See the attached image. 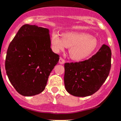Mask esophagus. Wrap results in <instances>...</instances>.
I'll return each mask as SVG.
<instances>
[{
	"label": "esophagus",
	"mask_w": 121,
	"mask_h": 121,
	"mask_svg": "<svg viewBox=\"0 0 121 121\" xmlns=\"http://www.w3.org/2000/svg\"><path fill=\"white\" fill-rule=\"evenodd\" d=\"M64 63H65V60H64L63 59L62 57H60V60H59V63H60V64H63Z\"/></svg>",
	"instance_id": "1"
}]
</instances>
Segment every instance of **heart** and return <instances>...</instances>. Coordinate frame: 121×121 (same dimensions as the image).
I'll list each match as a JSON object with an SVG mask.
<instances>
[{"label": "heart", "mask_w": 121, "mask_h": 121, "mask_svg": "<svg viewBox=\"0 0 121 121\" xmlns=\"http://www.w3.org/2000/svg\"><path fill=\"white\" fill-rule=\"evenodd\" d=\"M51 45L53 51L58 52L64 48H70V57L73 60L80 61L93 54L99 47L96 38L89 34L67 33L62 35L61 38L57 34H52Z\"/></svg>", "instance_id": "1"}]
</instances>
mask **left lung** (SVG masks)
<instances>
[{
  "label": "left lung",
  "instance_id": "8db88e82",
  "mask_svg": "<svg viewBox=\"0 0 121 121\" xmlns=\"http://www.w3.org/2000/svg\"><path fill=\"white\" fill-rule=\"evenodd\" d=\"M110 48L103 45L91 58L82 61L64 64V85L72 95L86 97L100 88L108 77L111 67Z\"/></svg>",
  "mask_w": 121,
  "mask_h": 121
}]
</instances>
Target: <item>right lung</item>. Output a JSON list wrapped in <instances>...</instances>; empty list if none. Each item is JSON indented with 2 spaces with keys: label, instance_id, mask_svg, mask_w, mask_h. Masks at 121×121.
Returning <instances> with one entry per match:
<instances>
[{
  "label": "right lung",
  "instance_id": "obj_1",
  "mask_svg": "<svg viewBox=\"0 0 121 121\" xmlns=\"http://www.w3.org/2000/svg\"><path fill=\"white\" fill-rule=\"evenodd\" d=\"M59 55L51 48L49 30L23 25L10 43L5 60L9 80L24 96L42 92Z\"/></svg>",
  "mask_w": 121,
  "mask_h": 121
}]
</instances>
